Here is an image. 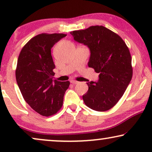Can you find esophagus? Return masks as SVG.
Wrapping results in <instances>:
<instances>
[{
  "label": "esophagus",
  "mask_w": 152,
  "mask_h": 152,
  "mask_svg": "<svg viewBox=\"0 0 152 152\" xmlns=\"http://www.w3.org/2000/svg\"><path fill=\"white\" fill-rule=\"evenodd\" d=\"M70 82H71L72 84H77L79 83V82H77V81H76V80H71L70 81Z\"/></svg>",
  "instance_id": "esophagus-1"
}]
</instances>
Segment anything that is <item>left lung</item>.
<instances>
[{
    "mask_svg": "<svg viewBox=\"0 0 152 152\" xmlns=\"http://www.w3.org/2000/svg\"><path fill=\"white\" fill-rule=\"evenodd\" d=\"M74 40L89 48L88 65L99 73L97 82L87 83L82 96L85 104L97 111L113 107L132 80L133 68L129 48L119 35L102 26H91L70 32Z\"/></svg>",
    "mask_w": 152,
    "mask_h": 152,
    "instance_id": "obj_1",
    "label": "left lung"
}]
</instances>
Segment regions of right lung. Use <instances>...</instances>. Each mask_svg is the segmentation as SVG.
Here are the masks:
<instances>
[{
	"label": "right lung",
	"mask_w": 152,
	"mask_h": 152,
	"mask_svg": "<svg viewBox=\"0 0 152 152\" xmlns=\"http://www.w3.org/2000/svg\"><path fill=\"white\" fill-rule=\"evenodd\" d=\"M66 34L42 33L30 39L18 56L16 79L25 101L39 114L48 117L61 109L70 82L53 80L55 68L51 48Z\"/></svg>",
	"instance_id": "obj_1"
}]
</instances>
